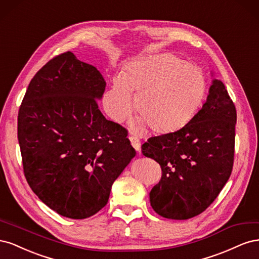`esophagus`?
Wrapping results in <instances>:
<instances>
[{
  "mask_svg": "<svg viewBox=\"0 0 259 259\" xmlns=\"http://www.w3.org/2000/svg\"><path fill=\"white\" fill-rule=\"evenodd\" d=\"M130 140L132 146L134 147L137 151H140V140L137 136H130Z\"/></svg>",
  "mask_w": 259,
  "mask_h": 259,
  "instance_id": "obj_1",
  "label": "esophagus"
}]
</instances>
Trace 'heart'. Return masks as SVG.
<instances>
[{"label": "heart", "instance_id": "heart-1", "mask_svg": "<svg viewBox=\"0 0 259 259\" xmlns=\"http://www.w3.org/2000/svg\"><path fill=\"white\" fill-rule=\"evenodd\" d=\"M206 92L201 68L171 54L130 64L115 77L104 96L108 115L123 122L133 110L132 94H137L135 108L139 123L155 132L184 126L198 112Z\"/></svg>", "mask_w": 259, "mask_h": 259}]
</instances>
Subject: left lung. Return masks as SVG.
I'll list each match as a JSON object with an SVG mask.
<instances>
[{
    "label": "left lung",
    "instance_id": "8db88e82",
    "mask_svg": "<svg viewBox=\"0 0 259 259\" xmlns=\"http://www.w3.org/2000/svg\"><path fill=\"white\" fill-rule=\"evenodd\" d=\"M236 123L233 101L224 83L214 79L205 104L184 127L142 146L143 154L162 168L149 194L156 214L184 221L214 202L232 171Z\"/></svg>",
    "mask_w": 259,
    "mask_h": 259
}]
</instances>
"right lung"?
<instances>
[{
	"mask_svg": "<svg viewBox=\"0 0 259 259\" xmlns=\"http://www.w3.org/2000/svg\"><path fill=\"white\" fill-rule=\"evenodd\" d=\"M105 90L95 67L66 52L38 70L20 105L23 173L37 198L61 216L95 215L136 155L127 130L98 109Z\"/></svg>",
	"mask_w": 259,
	"mask_h": 259,
	"instance_id": "obj_1",
	"label": "right lung"
}]
</instances>
